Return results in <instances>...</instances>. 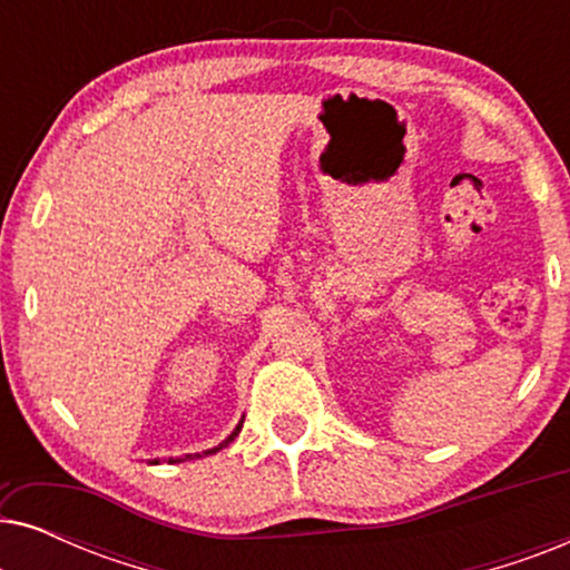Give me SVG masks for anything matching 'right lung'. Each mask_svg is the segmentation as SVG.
Returning <instances> with one entry per match:
<instances>
[{
	"mask_svg": "<svg viewBox=\"0 0 570 570\" xmlns=\"http://www.w3.org/2000/svg\"><path fill=\"white\" fill-rule=\"evenodd\" d=\"M240 428H244V420H240V423L236 425V431H233V433L228 435V439H225L223 443H217L215 449H207V451H202V454H186V456H181V459H174V456H170V459H168V464H174V462H186V459H202V456H207V454H215V451L225 449V446H228V443H230L233 439H236V435L240 433ZM150 464H158V459H155V462H150Z\"/></svg>",
	"mask_w": 570,
	"mask_h": 570,
	"instance_id": "right-lung-1",
	"label": "right lung"
}]
</instances>
